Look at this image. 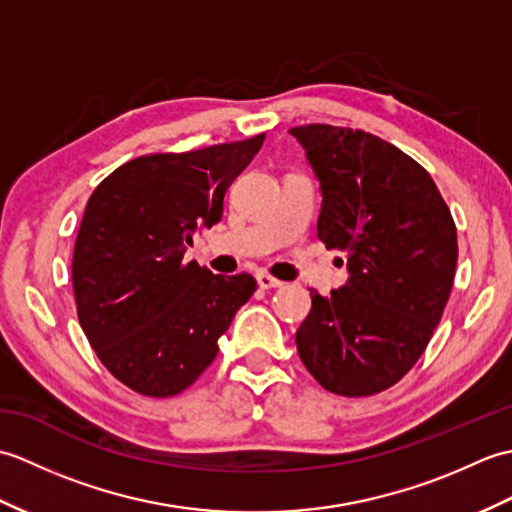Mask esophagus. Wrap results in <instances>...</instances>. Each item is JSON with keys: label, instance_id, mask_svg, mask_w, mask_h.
Instances as JSON below:
<instances>
[{"label": "esophagus", "instance_id": "34e87169", "mask_svg": "<svg viewBox=\"0 0 512 512\" xmlns=\"http://www.w3.org/2000/svg\"><path fill=\"white\" fill-rule=\"evenodd\" d=\"M255 279H257V286L262 288V290H273V288H279V286H281L279 279L270 277V275H266V273H257Z\"/></svg>", "mask_w": 512, "mask_h": 512}]
</instances>
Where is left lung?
Listing matches in <instances>:
<instances>
[{"instance_id": "8db88e82", "label": "left lung", "mask_w": 512, "mask_h": 512, "mask_svg": "<svg viewBox=\"0 0 512 512\" xmlns=\"http://www.w3.org/2000/svg\"><path fill=\"white\" fill-rule=\"evenodd\" d=\"M290 134L319 180L317 235L347 266L343 288L310 292L297 350L332 394L372 396L416 365L440 323L458 264L453 217L429 173L383 138L332 125Z\"/></svg>"}]
</instances>
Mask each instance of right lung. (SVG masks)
Here are the masks:
<instances>
[{"label": "right lung", "mask_w": 512, "mask_h": 512, "mask_svg": "<svg viewBox=\"0 0 512 512\" xmlns=\"http://www.w3.org/2000/svg\"><path fill=\"white\" fill-rule=\"evenodd\" d=\"M264 134L189 154L125 162L94 189L72 257L81 328L96 356L138 394L195 383L255 279L184 264L193 235L222 220L224 193Z\"/></svg>", "instance_id": "1"}]
</instances>
